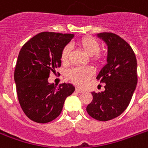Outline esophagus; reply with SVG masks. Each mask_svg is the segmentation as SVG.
Returning <instances> with one entry per match:
<instances>
[{"instance_id":"34e87169","label":"esophagus","mask_w":148,"mask_h":148,"mask_svg":"<svg viewBox=\"0 0 148 148\" xmlns=\"http://www.w3.org/2000/svg\"><path fill=\"white\" fill-rule=\"evenodd\" d=\"M75 92H77V93H84V92L83 90H82V89H80V88L75 89Z\"/></svg>"}]
</instances>
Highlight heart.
<instances>
[{"instance_id": "obj_1", "label": "heart", "mask_w": 148, "mask_h": 148, "mask_svg": "<svg viewBox=\"0 0 148 148\" xmlns=\"http://www.w3.org/2000/svg\"><path fill=\"white\" fill-rule=\"evenodd\" d=\"M78 46L84 52L91 56V60L95 64H101L103 61L104 56L100 50V42L92 36H84L78 39ZM71 53V46L66 45L63 48L60 53V60L63 64L69 62L70 56ZM95 70L92 66H78L69 70L67 76L74 84L79 87L85 85L88 80L94 76Z\"/></svg>"}]
</instances>
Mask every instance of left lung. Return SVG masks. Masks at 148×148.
I'll use <instances>...</instances> for the list:
<instances>
[{
  "mask_svg": "<svg viewBox=\"0 0 148 148\" xmlns=\"http://www.w3.org/2000/svg\"><path fill=\"white\" fill-rule=\"evenodd\" d=\"M108 47L107 64L96 78L105 83V91L92 93L93 99L87 106L90 116L108 121L119 116L131 101L137 84V59L131 47L118 35L99 33Z\"/></svg>",
  "mask_w": 148,
  "mask_h": 148,
  "instance_id": "obj_1",
  "label": "left lung"
}]
</instances>
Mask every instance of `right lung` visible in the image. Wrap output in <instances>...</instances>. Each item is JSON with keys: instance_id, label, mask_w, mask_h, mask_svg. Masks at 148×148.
<instances>
[{"instance_id": "right-lung-1", "label": "right lung", "mask_w": 148, "mask_h": 148, "mask_svg": "<svg viewBox=\"0 0 148 148\" xmlns=\"http://www.w3.org/2000/svg\"><path fill=\"white\" fill-rule=\"evenodd\" d=\"M74 34L43 32L24 44L19 52L14 78L21 109L29 119L47 123L59 116L66 97L74 92L71 84L48 82L51 72L61 66L63 48Z\"/></svg>"}]
</instances>
